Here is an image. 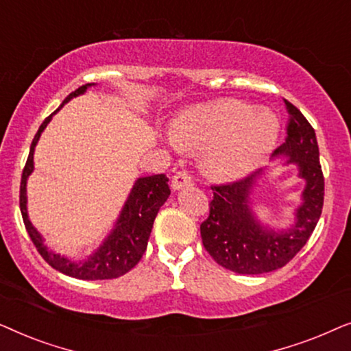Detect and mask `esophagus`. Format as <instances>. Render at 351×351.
<instances>
[{
  "label": "esophagus",
  "mask_w": 351,
  "mask_h": 351,
  "mask_svg": "<svg viewBox=\"0 0 351 351\" xmlns=\"http://www.w3.org/2000/svg\"><path fill=\"white\" fill-rule=\"evenodd\" d=\"M190 185H193V180H191V177L184 171L177 172V174L172 177V180H171V186L174 191L182 190L184 186H190Z\"/></svg>",
  "instance_id": "1"
}]
</instances>
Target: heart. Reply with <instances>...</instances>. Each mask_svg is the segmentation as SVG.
I'll use <instances>...</instances> for the list:
<instances>
[{
	"label": "heart",
	"instance_id": "b5f03b06",
	"mask_svg": "<svg viewBox=\"0 0 351 351\" xmlns=\"http://www.w3.org/2000/svg\"><path fill=\"white\" fill-rule=\"evenodd\" d=\"M280 121L270 110L223 99L180 113L169 141L184 150H201V166L217 180H237L262 165L276 145Z\"/></svg>",
	"mask_w": 351,
	"mask_h": 351
}]
</instances>
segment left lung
Masks as SVG:
<instances>
[{"label":"left lung","mask_w":351,"mask_h":351,"mask_svg":"<svg viewBox=\"0 0 351 351\" xmlns=\"http://www.w3.org/2000/svg\"><path fill=\"white\" fill-rule=\"evenodd\" d=\"M287 138L273 153L285 158V165L297 167V177L305 182L300 204L287 228L262 223L254 210V193L267 169H258L246 179L213 186L209 217L201 223L203 244L215 262L239 275H261L285 267L308 241L318 223L324 201V177L315 129L291 102Z\"/></svg>","instance_id":"left-lung-1"}]
</instances>
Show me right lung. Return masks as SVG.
Wrapping results in <instances>:
<instances>
[{
  "instance_id": "add662e5",
  "label": "right lung",
  "mask_w": 351,
  "mask_h": 351,
  "mask_svg": "<svg viewBox=\"0 0 351 351\" xmlns=\"http://www.w3.org/2000/svg\"><path fill=\"white\" fill-rule=\"evenodd\" d=\"M95 86L94 83L81 86L66 97L59 108L54 113L49 114L38 129L35 138H33L30 153H28L27 165L22 172L21 182V213L23 217V223L28 234H30L33 244H35L38 252L41 257L49 263L52 268L57 271L69 275L71 278H78V280H112V278L123 276L131 268H134L141 261L143 252L147 249L148 238H150L153 222L158 210L166 199L169 198L171 190L167 186L169 179L165 174L138 177L134 182L131 191H129L128 199L124 201V206L119 213L117 222H114L112 232L104 238L100 246L95 249L93 254H89L86 258L75 261L66 256H60L59 252L52 251L47 247L43 234L33 227L30 217H28L27 209V180L35 169V162H33V155H35V147L40 141L43 131H45L47 124L59 110L64 107L66 102H70L73 97L83 95L88 88Z\"/></svg>"
}]
</instances>
